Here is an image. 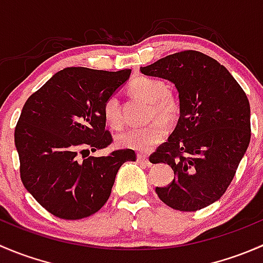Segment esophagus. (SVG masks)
Returning a JSON list of instances; mask_svg holds the SVG:
<instances>
[{"label":"esophagus","mask_w":263,"mask_h":263,"mask_svg":"<svg viewBox=\"0 0 263 263\" xmlns=\"http://www.w3.org/2000/svg\"><path fill=\"white\" fill-rule=\"evenodd\" d=\"M137 161H139L140 164H145V165H150L151 164L147 156L144 155V154H139V155H137Z\"/></svg>","instance_id":"1"}]
</instances>
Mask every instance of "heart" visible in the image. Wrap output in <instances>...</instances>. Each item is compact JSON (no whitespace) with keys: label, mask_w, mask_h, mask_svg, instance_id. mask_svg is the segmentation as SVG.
Masks as SVG:
<instances>
[{"label":"heart","mask_w":263,"mask_h":263,"mask_svg":"<svg viewBox=\"0 0 263 263\" xmlns=\"http://www.w3.org/2000/svg\"><path fill=\"white\" fill-rule=\"evenodd\" d=\"M129 91L150 102V116L154 118L145 126L129 127L117 136V144L122 147L137 151H148L159 144L168 132L166 119H173L177 115V103L169 94L163 81L150 78H137L129 82ZM163 118L161 119V117ZM103 117L110 128L118 129L123 126V118L119 110V102L112 95L103 105Z\"/></svg>","instance_id":"obj_1"}]
</instances>
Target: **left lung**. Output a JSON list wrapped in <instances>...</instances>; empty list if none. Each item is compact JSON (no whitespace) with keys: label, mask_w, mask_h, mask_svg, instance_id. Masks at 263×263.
Segmentation results:
<instances>
[{"label":"left lung","mask_w":263,"mask_h":263,"mask_svg":"<svg viewBox=\"0 0 263 263\" xmlns=\"http://www.w3.org/2000/svg\"><path fill=\"white\" fill-rule=\"evenodd\" d=\"M140 71L173 82L179 94L176 128L150 156L174 172L173 182L156 193L174 210H201L224 195L251 141L246 92L224 66L197 50L169 54Z\"/></svg>","instance_id":"left-lung-1"}]
</instances>
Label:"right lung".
I'll use <instances>...</instances> for the list:
<instances>
[{
  "label": "right lung",
  "mask_w": 263,
  "mask_h": 263,
  "mask_svg": "<svg viewBox=\"0 0 263 263\" xmlns=\"http://www.w3.org/2000/svg\"><path fill=\"white\" fill-rule=\"evenodd\" d=\"M129 75L131 70L63 68L24 104L15 128L21 181L54 216L78 220L99 211L122 164L136 160L131 148L84 156L89 148L97 151L112 142L103 105Z\"/></svg>",
  "instance_id": "1"
}]
</instances>
